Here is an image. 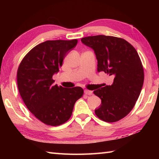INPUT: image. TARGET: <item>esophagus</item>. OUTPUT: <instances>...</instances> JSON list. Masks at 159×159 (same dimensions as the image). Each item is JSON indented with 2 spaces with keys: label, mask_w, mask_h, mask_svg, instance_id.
I'll return each instance as SVG.
<instances>
[{
  "label": "esophagus",
  "mask_w": 159,
  "mask_h": 159,
  "mask_svg": "<svg viewBox=\"0 0 159 159\" xmlns=\"http://www.w3.org/2000/svg\"><path fill=\"white\" fill-rule=\"evenodd\" d=\"M84 93H85L86 95H92V91H89V90H87V89H85V91H84Z\"/></svg>",
  "instance_id": "1"
}]
</instances>
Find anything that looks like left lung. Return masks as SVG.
Wrapping results in <instances>:
<instances>
[{"label": "left lung", "mask_w": 159, "mask_h": 159, "mask_svg": "<svg viewBox=\"0 0 159 159\" xmlns=\"http://www.w3.org/2000/svg\"><path fill=\"white\" fill-rule=\"evenodd\" d=\"M81 42L94 50L98 72L114 76L112 85L93 92L102 102L95 113L107 122L119 121L133 109L142 89L144 72L140 57L130 43L116 37L89 36Z\"/></svg>", "instance_id": "8db88e82"}]
</instances>
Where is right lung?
<instances>
[{
    "instance_id": "right-lung-1",
    "label": "right lung",
    "mask_w": 159,
    "mask_h": 159,
    "mask_svg": "<svg viewBox=\"0 0 159 159\" xmlns=\"http://www.w3.org/2000/svg\"><path fill=\"white\" fill-rule=\"evenodd\" d=\"M77 39L48 40L37 45L24 57L17 72L20 96L27 109L49 126H59L72 116L74 104L82 97L80 87L54 85L52 76L59 71Z\"/></svg>"
}]
</instances>
